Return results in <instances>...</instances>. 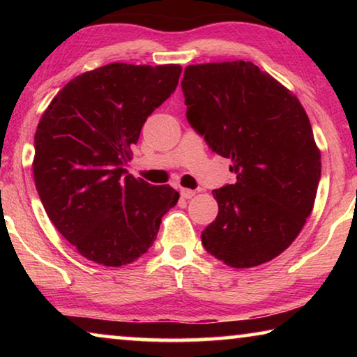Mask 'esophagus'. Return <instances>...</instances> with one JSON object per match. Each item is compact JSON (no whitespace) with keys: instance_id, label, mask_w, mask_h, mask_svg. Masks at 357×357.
Here are the masks:
<instances>
[{"instance_id":"obj_1","label":"esophagus","mask_w":357,"mask_h":357,"mask_svg":"<svg viewBox=\"0 0 357 357\" xmlns=\"http://www.w3.org/2000/svg\"><path fill=\"white\" fill-rule=\"evenodd\" d=\"M195 190H192V189H181V197L183 198H185V200H189V198H192L193 195H195Z\"/></svg>"}]
</instances>
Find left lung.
<instances>
[{
	"label": "left lung",
	"instance_id": "obj_1",
	"mask_svg": "<svg viewBox=\"0 0 357 357\" xmlns=\"http://www.w3.org/2000/svg\"><path fill=\"white\" fill-rule=\"evenodd\" d=\"M181 86L190 126L236 173V183L213 190L219 214L203 247L238 269L271 261L298 238L321 178L304 107L243 59L187 66Z\"/></svg>",
	"mask_w": 357,
	"mask_h": 357
}]
</instances>
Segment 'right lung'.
Wrapping results in <instances>:
<instances>
[{"instance_id":"add662e5","label":"right lung","mask_w":357,"mask_h":357,"mask_svg":"<svg viewBox=\"0 0 357 357\" xmlns=\"http://www.w3.org/2000/svg\"><path fill=\"white\" fill-rule=\"evenodd\" d=\"M179 64L113 63L66 84L42 114L33 173L48 219L77 252L102 266L146 253L179 200L126 170L144 121L178 86Z\"/></svg>"}]
</instances>
